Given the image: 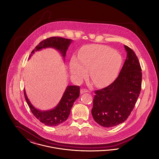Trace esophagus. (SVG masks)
Listing matches in <instances>:
<instances>
[{"mask_svg": "<svg viewBox=\"0 0 159 159\" xmlns=\"http://www.w3.org/2000/svg\"><path fill=\"white\" fill-rule=\"evenodd\" d=\"M89 91L86 89H80V93L81 94H83L84 93H86V92H88Z\"/></svg>", "mask_w": 159, "mask_h": 159, "instance_id": "esophagus-1", "label": "esophagus"}]
</instances>
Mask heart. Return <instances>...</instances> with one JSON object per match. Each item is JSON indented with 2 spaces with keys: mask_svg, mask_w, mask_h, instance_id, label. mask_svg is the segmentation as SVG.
Returning <instances> with one entry per match:
<instances>
[{
  "mask_svg": "<svg viewBox=\"0 0 159 159\" xmlns=\"http://www.w3.org/2000/svg\"><path fill=\"white\" fill-rule=\"evenodd\" d=\"M122 57L111 48L92 45L82 49L78 57H73L70 62L72 77L81 81L89 70L91 80L96 86L110 83L117 76L122 64Z\"/></svg>",
  "mask_w": 159,
  "mask_h": 159,
  "instance_id": "b5f03b06",
  "label": "heart"
}]
</instances>
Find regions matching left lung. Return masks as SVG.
I'll return each mask as SVG.
<instances>
[{
    "label": "left lung",
    "instance_id": "left-lung-1",
    "mask_svg": "<svg viewBox=\"0 0 159 159\" xmlns=\"http://www.w3.org/2000/svg\"><path fill=\"white\" fill-rule=\"evenodd\" d=\"M124 46L127 57L119 75L111 84L95 92L91 113L94 120L105 128L128 119L141 89L142 70L138 57L132 49Z\"/></svg>",
    "mask_w": 159,
    "mask_h": 159
}]
</instances>
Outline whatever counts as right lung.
<instances>
[{
  "mask_svg": "<svg viewBox=\"0 0 159 159\" xmlns=\"http://www.w3.org/2000/svg\"><path fill=\"white\" fill-rule=\"evenodd\" d=\"M72 41L71 39L59 37H51L45 39L40 42L34 49L32 51L29 58L35 52L47 48H52L60 51L64 58L68 47ZM24 93L31 111L38 120L47 126H55L62 123L68 119L71 107L80 95V88L75 85L67 86L57 106L51 110L46 111L39 110L31 104L26 95L25 89H24Z\"/></svg>",
  "mask_w": 159,
  "mask_h": 159,
  "instance_id": "add662e5",
  "label": "right lung"
}]
</instances>
